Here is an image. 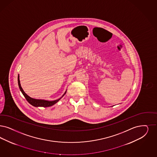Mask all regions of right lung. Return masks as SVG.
Segmentation results:
<instances>
[{
	"instance_id": "right-lung-1",
	"label": "right lung",
	"mask_w": 157,
	"mask_h": 157,
	"mask_svg": "<svg viewBox=\"0 0 157 157\" xmlns=\"http://www.w3.org/2000/svg\"><path fill=\"white\" fill-rule=\"evenodd\" d=\"M18 87H19L20 91L23 94L24 97L27 99V101L29 102L30 104L32 105L33 106H35V107H38V106H40V107H49V106H51L55 104L56 103H57L64 96V94L66 93V91L62 97H60V98L58 99H56L55 101H52L44 100V99H36L31 98L24 91L22 87L21 86V84H20V79H19V75L18 76Z\"/></svg>"
}]
</instances>
